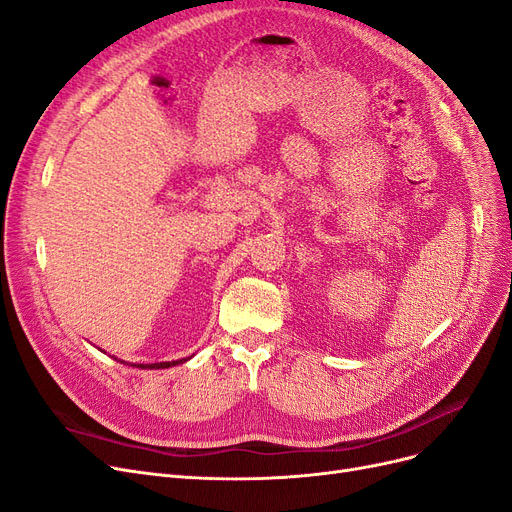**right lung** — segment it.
<instances>
[{
    "instance_id": "obj_1",
    "label": "right lung",
    "mask_w": 512,
    "mask_h": 512,
    "mask_svg": "<svg viewBox=\"0 0 512 512\" xmlns=\"http://www.w3.org/2000/svg\"><path fill=\"white\" fill-rule=\"evenodd\" d=\"M117 360V358H115ZM117 362H121V360H117ZM184 362H188V358H184V360H175V362H157V364H129V366H133V368H142V370H161V368H169V366H175V364H184ZM121 364H125V362H121Z\"/></svg>"
}]
</instances>
